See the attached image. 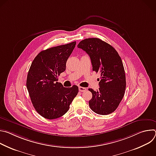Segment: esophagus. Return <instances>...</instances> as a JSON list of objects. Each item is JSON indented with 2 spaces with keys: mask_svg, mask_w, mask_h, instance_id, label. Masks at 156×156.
I'll return each instance as SVG.
<instances>
[{
  "mask_svg": "<svg viewBox=\"0 0 156 156\" xmlns=\"http://www.w3.org/2000/svg\"><path fill=\"white\" fill-rule=\"evenodd\" d=\"M78 88H79V91H80V92H84V91H86V90H87V89H86V87H81V86H79Z\"/></svg>",
  "mask_w": 156,
  "mask_h": 156,
  "instance_id": "obj_1",
  "label": "esophagus"
}]
</instances>
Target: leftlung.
Here are the masks:
<instances>
[{
	"label": "left lung",
	"instance_id": "1",
	"mask_svg": "<svg viewBox=\"0 0 156 156\" xmlns=\"http://www.w3.org/2000/svg\"><path fill=\"white\" fill-rule=\"evenodd\" d=\"M90 57L93 70L101 74L99 88H89L92 99L89 105L95 113L108 115L117 109L125 94L126 78L122 59L117 51L99 38L85 39L78 44Z\"/></svg>",
	"mask_w": 156,
	"mask_h": 156
}]
</instances>
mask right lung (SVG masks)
<instances>
[{
	"label": "right lung",
	"mask_w": 156,
	"mask_h": 156,
	"mask_svg": "<svg viewBox=\"0 0 156 156\" xmlns=\"http://www.w3.org/2000/svg\"><path fill=\"white\" fill-rule=\"evenodd\" d=\"M75 45V41L42 51L31 63L27 87L35 110L44 118L52 120L63 116L78 93L77 86L66 88L57 82Z\"/></svg>",
	"instance_id": "right-lung-1"
}]
</instances>
